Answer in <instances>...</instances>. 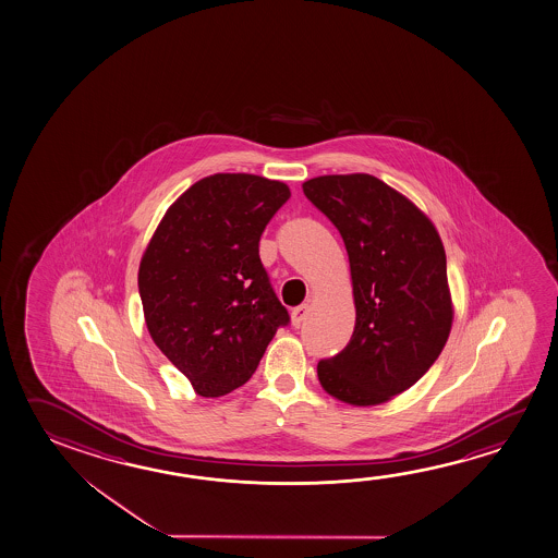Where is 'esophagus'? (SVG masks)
<instances>
[{
  "label": "esophagus",
  "instance_id": "esophagus-1",
  "mask_svg": "<svg viewBox=\"0 0 558 558\" xmlns=\"http://www.w3.org/2000/svg\"><path fill=\"white\" fill-rule=\"evenodd\" d=\"M308 312H311V306L308 304H301V306H296L291 312V318H293L294 328H301L303 326L304 320L308 318Z\"/></svg>",
  "mask_w": 558,
  "mask_h": 558
}]
</instances>
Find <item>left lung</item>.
Masks as SVG:
<instances>
[{"label": "left lung", "instance_id": "left-lung-1", "mask_svg": "<svg viewBox=\"0 0 558 558\" xmlns=\"http://www.w3.org/2000/svg\"><path fill=\"white\" fill-rule=\"evenodd\" d=\"M350 255L355 330L318 363L324 390L353 407L387 402L424 377L444 350L453 306L444 244L432 220L368 173L304 181Z\"/></svg>", "mask_w": 558, "mask_h": 558}]
</instances>
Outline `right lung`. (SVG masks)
Listing matches in <instances>:
<instances>
[{
    "instance_id": "right-lung-1",
    "label": "right lung",
    "mask_w": 558,
    "mask_h": 558,
    "mask_svg": "<svg viewBox=\"0 0 558 558\" xmlns=\"http://www.w3.org/2000/svg\"><path fill=\"white\" fill-rule=\"evenodd\" d=\"M289 197L281 181L208 175L168 208L142 255L138 293L151 340L201 397L247 383L275 331L291 322L259 259V238Z\"/></svg>"
}]
</instances>
